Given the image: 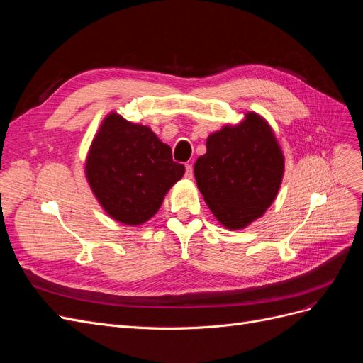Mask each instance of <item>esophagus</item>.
Returning a JSON list of instances; mask_svg holds the SVG:
<instances>
[{
    "mask_svg": "<svg viewBox=\"0 0 363 363\" xmlns=\"http://www.w3.org/2000/svg\"><path fill=\"white\" fill-rule=\"evenodd\" d=\"M186 171H184V177L186 179H192L194 177V167L191 163H186Z\"/></svg>",
    "mask_w": 363,
    "mask_h": 363,
    "instance_id": "1",
    "label": "esophagus"
}]
</instances>
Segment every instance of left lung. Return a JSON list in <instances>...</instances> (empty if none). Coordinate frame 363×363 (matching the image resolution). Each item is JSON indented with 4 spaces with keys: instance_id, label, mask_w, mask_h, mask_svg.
<instances>
[{
    "instance_id": "1",
    "label": "left lung",
    "mask_w": 363,
    "mask_h": 363,
    "mask_svg": "<svg viewBox=\"0 0 363 363\" xmlns=\"http://www.w3.org/2000/svg\"><path fill=\"white\" fill-rule=\"evenodd\" d=\"M195 162L196 186L224 227L244 228L265 213L280 189L284 159L271 127L257 113L207 138Z\"/></svg>"
}]
</instances>
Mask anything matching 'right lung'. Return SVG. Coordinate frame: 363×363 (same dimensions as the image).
<instances>
[{
	"label": "right lung",
	"mask_w": 363,
	"mask_h": 363,
	"mask_svg": "<svg viewBox=\"0 0 363 363\" xmlns=\"http://www.w3.org/2000/svg\"><path fill=\"white\" fill-rule=\"evenodd\" d=\"M184 174L147 125L107 115L86 159V179L104 211L125 225L147 223Z\"/></svg>",
	"instance_id": "add662e5"
}]
</instances>
